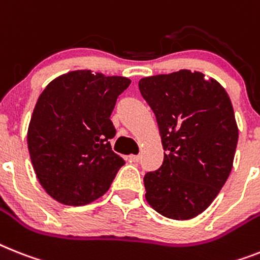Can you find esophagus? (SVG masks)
<instances>
[{
    "instance_id": "34e87169",
    "label": "esophagus",
    "mask_w": 260,
    "mask_h": 260,
    "mask_svg": "<svg viewBox=\"0 0 260 260\" xmlns=\"http://www.w3.org/2000/svg\"><path fill=\"white\" fill-rule=\"evenodd\" d=\"M126 159H127L128 162H133V164H138L139 159H141V156L139 155H127L126 156Z\"/></svg>"
}]
</instances>
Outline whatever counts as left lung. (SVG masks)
<instances>
[{
	"label": "left lung",
	"mask_w": 260,
	"mask_h": 260,
	"mask_svg": "<svg viewBox=\"0 0 260 260\" xmlns=\"http://www.w3.org/2000/svg\"><path fill=\"white\" fill-rule=\"evenodd\" d=\"M138 85L165 150L162 166L143 178L146 201L166 218L191 219L211 205L233 169L238 126L230 96L214 78L184 69Z\"/></svg>",
	"instance_id": "obj_1"
}]
</instances>
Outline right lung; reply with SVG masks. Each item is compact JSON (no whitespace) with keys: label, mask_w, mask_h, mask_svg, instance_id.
<instances>
[{"label":"right lung","mask_w":260,"mask_h":260,"mask_svg":"<svg viewBox=\"0 0 260 260\" xmlns=\"http://www.w3.org/2000/svg\"><path fill=\"white\" fill-rule=\"evenodd\" d=\"M132 81L91 70L53 79L38 96L27 128V149L38 181L57 202L85 206L109 190L125 165L111 150L110 115Z\"/></svg>","instance_id":"right-lung-1"}]
</instances>
